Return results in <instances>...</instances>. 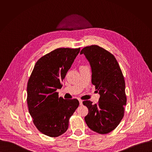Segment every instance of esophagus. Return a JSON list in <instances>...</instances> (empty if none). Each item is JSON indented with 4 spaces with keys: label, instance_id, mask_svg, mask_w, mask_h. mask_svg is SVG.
<instances>
[{
    "label": "esophagus",
    "instance_id": "1",
    "mask_svg": "<svg viewBox=\"0 0 152 152\" xmlns=\"http://www.w3.org/2000/svg\"><path fill=\"white\" fill-rule=\"evenodd\" d=\"M79 102H80V105H83V101H82V100L80 99V100H79Z\"/></svg>",
    "mask_w": 152,
    "mask_h": 152
}]
</instances>
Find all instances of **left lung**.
<instances>
[{
	"mask_svg": "<svg viewBox=\"0 0 152 152\" xmlns=\"http://www.w3.org/2000/svg\"><path fill=\"white\" fill-rule=\"evenodd\" d=\"M91 68L92 84L100 95L98 103L83 101L88 109L85 117L87 126L99 134L114 130L124 115L126 104L125 83L119 64L113 54L104 48L92 45L83 48Z\"/></svg>",
	"mask_w": 152,
	"mask_h": 152,
	"instance_id": "obj_1",
	"label": "left lung"
}]
</instances>
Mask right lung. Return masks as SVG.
Here are the masks:
<instances>
[{"instance_id": "1", "label": "right lung", "mask_w": 152, "mask_h": 152, "mask_svg": "<svg viewBox=\"0 0 152 152\" xmlns=\"http://www.w3.org/2000/svg\"><path fill=\"white\" fill-rule=\"evenodd\" d=\"M80 48H59L36 63L27 87V102L33 122L40 132L58 137L67 130L69 119L79 106L77 99L58 97L57 89L65 78Z\"/></svg>"}]
</instances>
